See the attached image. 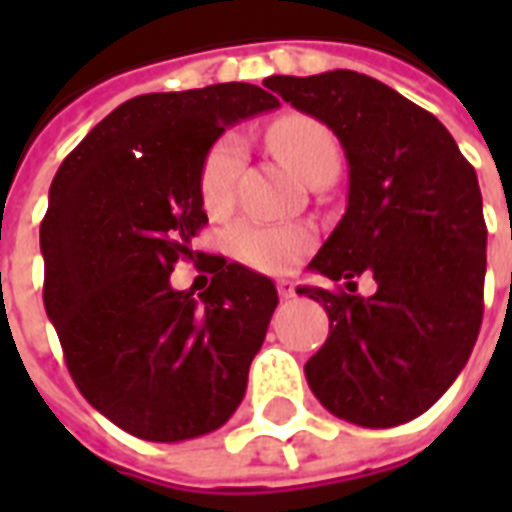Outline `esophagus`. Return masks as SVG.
I'll return each mask as SVG.
<instances>
[{
	"label": "esophagus",
	"instance_id": "obj_1",
	"mask_svg": "<svg viewBox=\"0 0 512 512\" xmlns=\"http://www.w3.org/2000/svg\"><path fill=\"white\" fill-rule=\"evenodd\" d=\"M276 289H279L281 300H292V297H295V281L279 279L276 281Z\"/></svg>",
	"mask_w": 512,
	"mask_h": 512
}]
</instances>
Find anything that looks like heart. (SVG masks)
Listing matches in <instances>:
<instances>
[{
    "label": "heart",
    "instance_id": "b5f03b06",
    "mask_svg": "<svg viewBox=\"0 0 512 512\" xmlns=\"http://www.w3.org/2000/svg\"><path fill=\"white\" fill-rule=\"evenodd\" d=\"M268 143L289 170L300 175L305 183L324 170H337L340 146L327 124L303 114H289L268 130ZM244 167V140L239 135H225L209 148L201 164V199L209 212H223L231 207L236 180ZM231 252L241 263L260 271H284L295 263L308 244L300 228L281 225H260L241 220L228 231Z\"/></svg>",
    "mask_w": 512,
    "mask_h": 512
}]
</instances>
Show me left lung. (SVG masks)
<instances>
[{
    "mask_svg": "<svg viewBox=\"0 0 512 512\" xmlns=\"http://www.w3.org/2000/svg\"><path fill=\"white\" fill-rule=\"evenodd\" d=\"M265 87L335 132L348 207L308 271L348 292L297 287L329 313L305 364L313 396L361 428L428 412L457 380L484 316L486 223L476 170L444 124L358 71L268 76ZM369 272L378 292L352 281Z\"/></svg>",
    "mask_w": 512,
    "mask_h": 512,
    "instance_id": "8db88e82",
    "label": "left lung"
}]
</instances>
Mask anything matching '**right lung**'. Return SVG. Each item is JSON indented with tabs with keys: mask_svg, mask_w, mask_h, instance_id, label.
I'll list each match as a JSON object with an SVG mask.
<instances>
[{
	"mask_svg": "<svg viewBox=\"0 0 512 512\" xmlns=\"http://www.w3.org/2000/svg\"><path fill=\"white\" fill-rule=\"evenodd\" d=\"M279 108L244 82L127 100L66 156L39 228L44 311L76 388L132 436L175 444L231 420L279 305L271 279L212 260L172 289L207 223L201 164L231 124Z\"/></svg>",
	"mask_w": 512,
	"mask_h": 512,
	"instance_id": "obj_1",
	"label": "right lung"
}]
</instances>
